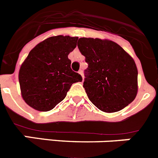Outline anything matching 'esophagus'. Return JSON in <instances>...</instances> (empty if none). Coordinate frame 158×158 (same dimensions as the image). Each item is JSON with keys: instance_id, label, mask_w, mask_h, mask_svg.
Returning <instances> with one entry per match:
<instances>
[{"instance_id": "1", "label": "esophagus", "mask_w": 158, "mask_h": 158, "mask_svg": "<svg viewBox=\"0 0 158 158\" xmlns=\"http://www.w3.org/2000/svg\"><path fill=\"white\" fill-rule=\"evenodd\" d=\"M79 73L80 74L81 76H82V80H83V79H84V78H83V72H82V69H81V70H79Z\"/></svg>"}]
</instances>
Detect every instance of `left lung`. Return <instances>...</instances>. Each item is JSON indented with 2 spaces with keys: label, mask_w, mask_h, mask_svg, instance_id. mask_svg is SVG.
I'll return each instance as SVG.
<instances>
[{
  "label": "left lung",
  "mask_w": 158,
  "mask_h": 158,
  "mask_svg": "<svg viewBox=\"0 0 158 158\" xmlns=\"http://www.w3.org/2000/svg\"><path fill=\"white\" fill-rule=\"evenodd\" d=\"M77 45L88 64L83 87L89 101L106 113L131 103L138 91V70L131 56L109 40L81 38Z\"/></svg>",
  "instance_id": "8db88e82"
}]
</instances>
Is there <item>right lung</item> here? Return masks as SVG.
Wrapping results in <instances>:
<instances>
[{
    "mask_svg": "<svg viewBox=\"0 0 158 158\" xmlns=\"http://www.w3.org/2000/svg\"><path fill=\"white\" fill-rule=\"evenodd\" d=\"M77 41L78 37H50L29 52L19 72L21 94L28 106L42 112L51 110L64 99L73 83L82 82L68 57Z\"/></svg>",
    "mask_w": 158,
    "mask_h": 158,
    "instance_id": "add662e5",
    "label": "right lung"
}]
</instances>
